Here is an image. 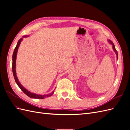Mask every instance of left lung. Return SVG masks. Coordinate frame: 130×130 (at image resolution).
I'll list each match as a JSON object with an SVG mask.
<instances>
[{
	"label": "left lung",
	"mask_w": 130,
	"mask_h": 130,
	"mask_svg": "<svg viewBox=\"0 0 130 130\" xmlns=\"http://www.w3.org/2000/svg\"><path fill=\"white\" fill-rule=\"evenodd\" d=\"M109 41V42H110V43H111V44L113 45V49L114 51H115V53H116V55H117V60H118V52H117V51L116 50V48H115V45H114L113 43L111 41Z\"/></svg>",
	"instance_id": "8db88e82"
}]
</instances>
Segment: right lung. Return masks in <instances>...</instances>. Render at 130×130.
I'll use <instances>...</instances> for the list:
<instances>
[{
	"label": "right lung",
	"mask_w": 130,
	"mask_h": 130,
	"mask_svg": "<svg viewBox=\"0 0 130 130\" xmlns=\"http://www.w3.org/2000/svg\"><path fill=\"white\" fill-rule=\"evenodd\" d=\"M26 36H23V37H25ZM22 38H21L20 40H19V41L18 42L17 44L15 46V48L14 49V50L13 52V55H12V72H13V76L14 78V80L15 82H16V84H17V85L19 86V87L20 88L22 91L24 92L26 95L28 96L29 97L31 98H34V99H44V98L45 97H49L51 95H52L54 93V91H53V92H52L51 94H48V95H38V94H34V93H32L30 92L29 91H28L27 89H25L24 87H23L22 85L19 83V82L18 81V80L17 78V77L16 76V74H15V60H16V55H17V50L18 49V47L19 46V44H20V43L22 40Z\"/></svg>",
	"instance_id": "right-lung-1"
}]
</instances>
